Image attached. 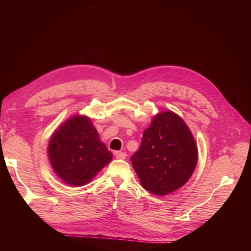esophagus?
<instances>
[{"instance_id":"1","label":"esophagus","mask_w":251,"mask_h":251,"mask_svg":"<svg viewBox=\"0 0 251 251\" xmlns=\"http://www.w3.org/2000/svg\"><path fill=\"white\" fill-rule=\"evenodd\" d=\"M114 154H115V157L117 159H126V154L125 153V151H116Z\"/></svg>"}]
</instances>
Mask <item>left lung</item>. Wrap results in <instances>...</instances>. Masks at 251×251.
<instances>
[{
    "label": "left lung",
    "instance_id": "8db88e82",
    "mask_svg": "<svg viewBox=\"0 0 251 251\" xmlns=\"http://www.w3.org/2000/svg\"><path fill=\"white\" fill-rule=\"evenodd\" d=\"M198 161V150L185 123L173 112L159 113L144 130L139 150L131 157L141 185L155 195L183 186Z\"/></svg>",
    "mask_w": 251,
    "mask_h": 251
}]
</instances>
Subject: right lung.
<instances>
[{"mask_svg":"<svg viewBox=\"0 0 251 251\" xmlns=\"http://www.w3.org/2000/svg\"><path fill=\"white\" fill-rule=\"evenodd\" d=\"M48 155L53 170L66 183L81 186L112 160L89 118L75 116L53 134Z\"/></svg>","mask_w":251,"mask_h":251,"instance_id":"add662e5","label":"right lung"}]
</instances>
